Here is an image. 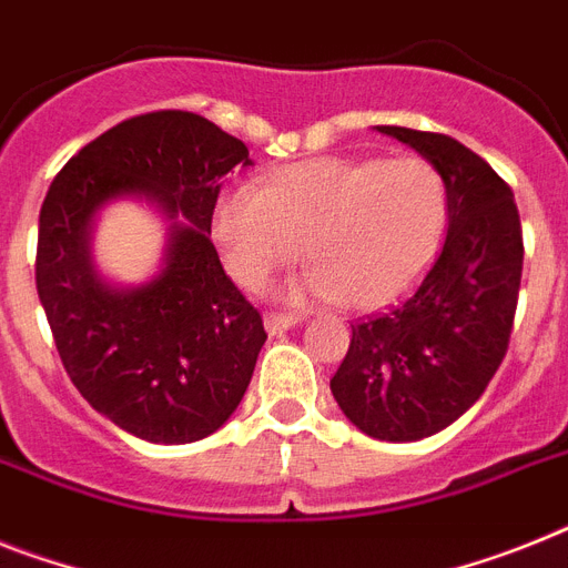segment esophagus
Returning a JSON list of instances; mask_svg holds the SVG:
<instances>
[{
  "mask_svg": "<svg viewBox=\"0 0 568 568\" xmlns=\"http://www.w3.org/2000/svg\"><path fill=\"white\" fill-rule=\"evenodd\" d=\"M303 317H288V314H265V332L268 335H283L288 328H294Z\"/></svg>",
  "mask_w": 568,
  "mask_h": 568,
  "instance_id": "obj_1",
  "label": "esophagus"
}]
</instances>
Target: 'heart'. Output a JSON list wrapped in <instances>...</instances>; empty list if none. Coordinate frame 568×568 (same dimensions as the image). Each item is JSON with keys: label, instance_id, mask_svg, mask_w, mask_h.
<instances>
[{"label": "heart", "instance_id": "1", "mask_svg": "<svg viewBox=\"0 0 568 568\" xmlns=\"http://www.w3.org/2000/svg\"><path fill=\"white\" fill-rule=\"evenodd\" d=\"M447 219L445 179L424 159H326L280 166L256 193L213 211L227 274L262 292L303 251L312 265L292 300L381 308L402 297L436 254Z\"/></svg>", "mask_w": 568, "mask_h": 568}]
</instances>
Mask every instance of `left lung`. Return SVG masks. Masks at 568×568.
<instances>
[{"mask_svg": "<svg viewBox=\"0 0 568 568\" xmlns=\"http://www.w3.org/2000/svg\"><path fill=\"white\" fill-rule=\"evenodd\" d=\"M375 130L416 150L445 179L447 236L398 306L352 326L332 395L366 436L418 442L468 413L503 364L523 227L511 187L465 144L404 126Z\"/></svg>", "mask_w": 568, "mask_h": 568, "instance_id": "left-lung-1", "label": "left lung"}]
</instances>
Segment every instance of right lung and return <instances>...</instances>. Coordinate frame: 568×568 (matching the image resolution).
<instances>
[{
  "mask_svg": "<svg viewBox=\"0 0 568 568\" xmlns=\"http://www.w3.org/2000/svg\"><path fill=\"white\" fill-rule=\"evenodd\" d=\"M247 146L202 114H138L51 181L40 211L37 294L85 402L152 445H190L240 407L265 343L262 317L219 262L213 207ZM141 201L168 225L160 271L118 284L91 251L99 213Z\"/></svg>",
  "mask_w": 568,
  "mask_h": 568,
  "instance_id": "obj_1",
  "label": "right lung"
}]
</instances>
